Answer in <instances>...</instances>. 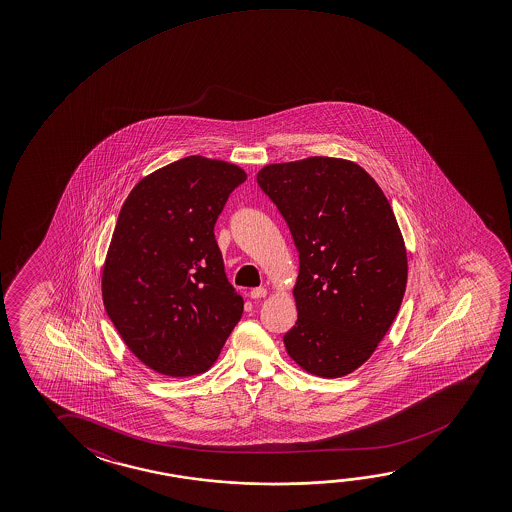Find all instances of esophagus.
Segmentation results:
<instances>
[{
  "label": "esophagus",
  "instance_id": "obj_1",
  "mask_svg": "<svg viewBox=\"0 0 512 512\" xmlns=\"http://www.w3.org/2000/svg\"><path fill=\"white\" fill-rule=\"evenodd\" d=\"M266 294H268V291H266L264 287H255V289L250 291V298H252V300H259V298H264Z\"/></svg>",
  "mask_w": 512,
  "mask_h": 512
}]
</instances>
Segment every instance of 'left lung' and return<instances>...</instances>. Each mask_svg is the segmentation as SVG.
<instances>
[{
	"mask_svg": "<svg viewBox=\"0 0 512 512\" xmlns=\"http://www.w3.org/2000/svg\"><path fill=\"white\" fill-rule=\"evenodd\" d=\"M257 184L277 205L300 257L298 319L285 350L312 375L344 377L377 350L402 305L407 253L393 209L350 160L269 164Z\"/></svg>",
	"mask_w": 512,
	"mask_h": 512,
	"instance_id": "1",
	"label": "left lung"
}]
</instances>
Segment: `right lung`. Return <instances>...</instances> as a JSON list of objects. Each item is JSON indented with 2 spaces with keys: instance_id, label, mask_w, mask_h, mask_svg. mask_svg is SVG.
<instances>
[{
  "instance_id": "add662e5",
  "label": "right lung",
  "mask_w": 512,
  "mask_h": 512,
  "mask_svg": "<svg viewBox=\"0 0 512 512\" xmlns=\"http://www.w3.org/2000/svg\"><path fill=\"white\" fill-rule=\"evenodd\" d=\"M244 180L234 164L193 155L143 178L121 207L103 303L126 346L157 373L207 371L243 316L214 225Z\"/></svg>"
}]
</instances>
